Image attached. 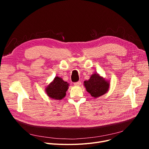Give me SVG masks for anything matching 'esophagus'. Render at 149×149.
Segmentation results:
<instances>
[{
    "label": "esophagus",
    "mask_w": 149,
    "mask_h": 149,
    "mask_svg": "<svg viewBox=\"0 0 149 149\" xmlns=\"http://www.w3.org/2000/svg\"><path fill=\"white\" fill-rule=\"evenodd\" d=\"M74 85H75V86H79L80 85H81V81H78V82H75V83H74Z\"/></svg>",
    "instance_id": "esophagus-1"
}]
</instances>
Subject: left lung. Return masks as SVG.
Listing matches in <instances>:
<instances>
[{"label": "left lung", "mask_w": 149, "mask_h": 149, "mask_svg": "<svg viewBox=\"0 0 149 149\" xmlns=\"http://www.w3.org/2000/svg\"><path fill=\"white\" fill-rule=\"evenodd\" d=\"M84 86L92 97L97 98L107 92L110 86V82L95 72L91 76L88 80L84 81Z\"/></svg>", "instance_id": "1"}]
</instances>
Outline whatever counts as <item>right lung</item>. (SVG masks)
I'll return each instance as SVG.
<instances>
[{
    "instance_id": "obj_1",
    "label": "right lung",
    "mask_w": 149,
    "mask_h": 149,
    "mask_svg": "<svg viewBox=\"0 0 149 149\" xmlns=\"http://www.w3.org/2000/svg\"><path fill=\"white\" fill-rule=\"evenodd\" d=\"M69 84L65 81L61 77L56 76L45 88L47 95L54 100H61L66 96V92Z\"/></svg>"
}]
</instances>
